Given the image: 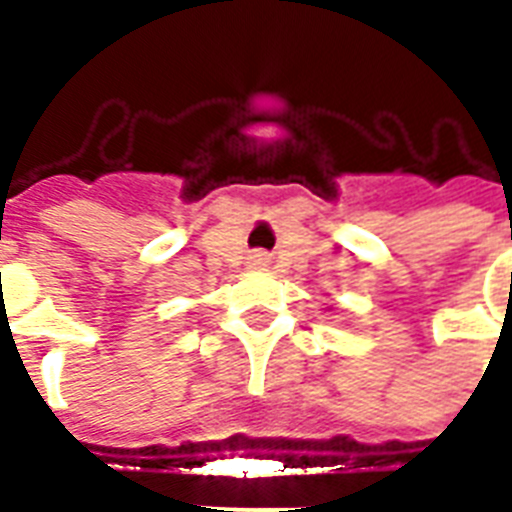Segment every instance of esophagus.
<instances>
[{"label": "esophagus", "mask_w": 512, "mask_h": 512, "mask_svg": "<svg viewBox=\"0 0 512 512\" xmlns=\"http://www.w3.org/2000/svg\"><path fill=\"white\" fill-rule=\"evenodd\" d=\"M252 263H255V265H265V263H268V257H265L263 252H257V255L252 257Z\"/></svg>", "instance_id": "obj_1"}]
</instances>
